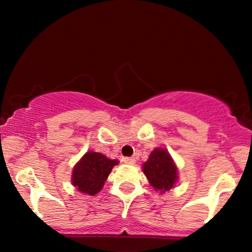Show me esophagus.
Instances as JSON below:
<instances>
[{"instance_id":"34e87169","label":"esophagus","mask_w":252,"mask_h":252,"mask_svg":"<svg viewBox=\"0 0 252 252\" xmlns=\"http://www.w3.org/2000/svg\"><path fill=\"white\" fill-rule=\"evenodd\" d=\"M123 161L127 165H134V164H135V159H134L133 157H125L123 159Z\"/></svg>"}]
</instances>
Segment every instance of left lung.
Listing matches in <instances>:
<instances>
[{
    "instance_id": "1",
    "label": "left lung",
    "mask_w": 252,
    "mask_h": 252,
    "mask_svg": "<svg viewBox=\"0 0 252 252\" xmlns=\"http://www.w3.org/2000/svg\"><path fill=\"white\" fill-rule=\"evenodd\" d=\"M142 171L155 190L160 194L171 190L179 180V171L173 158L165 148H155L148 160L142 165Z\"/></svg>"
}]
</instances>
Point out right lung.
Returning <instances> with one entry per match:
<instances>
[{
    "mask_svg": "<svg viewBox=\"0 0 252 252\" xmlns=\"http://www.w3.org/2000/svg\"><path fill=\"white\" fill-rule=\"evenodd\" d=\"M119 160L108 158L101 153L87 151L72 171L71 182L82 194L94 196L104 186L109 174Z\"/></svg>",
    "mask_w": 252,
    "mask_h": 252,
    "instance_id": "right-lung-1",
    "label": "right lung"
}]
</instances>
